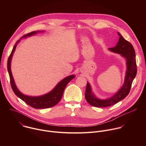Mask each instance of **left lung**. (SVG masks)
I'll use <instances>...</instances> for the list:
<instances>
[{"label": "left lung", "mask_w": 146, "mask_h": 146, "mask_svg": "<svg viewBox=\"0 0 146 146\" xmlns=\"http://www.w3.org/2000/svg\"><path fill=\"white\" fill-rule=\"evenodd\" d=\"M118 35L119 38L117 45L114 47L109 48V50L111 52L121 54L126 59L127 71L124 83L119 91L112 97L106 99H100L94 95L92 92L90 84L87 82L85 98L89 104L95 107L105 108L110 106L124 99L129 94L132 83L137 73L136 55L133 47L119 32H118Z\"/></svg>", "instance_id": "1"}]
</instances>
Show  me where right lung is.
<instances>
[{"instance_id": "right-lung-1", "label": "right lung", "mask_w": 146, "mask_h": 146, "mask_svg": "<svg viewBox=\"0 0 146 146\" xmlns=\"http://www.w3.org/2000/svg\"><path fill=\"white\" fill-rule=\"evenodd\" d=\"M43 31H33L31 33H29L23 36V38L27 37L28 36H31L32 35H34L38 32H41ZM20 41V39L18 40L16 43L15 44L12 51L8 58L7 60V70L10 76V84L12 88L14 94L21 99L24 101L27 105L29 106L35 108V109H46L50 108L55 106L57 103L60 100L62 95H63L64 90L67 86V84L73 78H74V75L69 76L62 80H61L58 84L55 86V87L50 92L42 96H27L23 93L21 92L17 88L15 82L12 75V73L11 71V59L13 55V54L15 50L17 44Z\"/></svg>"}]
</instances>
